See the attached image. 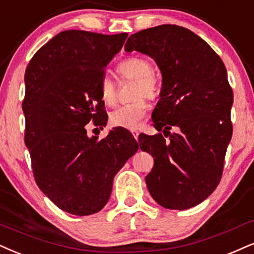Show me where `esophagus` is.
Here are the masks:
<instances>
[{
  "mask_svg": "<svg viewBox=\"0 0 254 254\" xmlns=\"http://www.w3.org/2000/svg\"><path fill=\"white\" fill-rule=\"evenodd\" d=\"M132 134H133L134 139L137 140V137H139V132H137V130H132Z\"/></svg>",
  "mask_w": 254,
  "mask_h": 254,
  "instance_id": "obj_1",
  "label": "esophagus"
}]
</instances>
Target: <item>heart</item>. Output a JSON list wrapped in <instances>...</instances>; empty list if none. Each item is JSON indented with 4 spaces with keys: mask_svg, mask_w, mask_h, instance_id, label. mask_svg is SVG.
I'll return each instance as SVG.
<instances>
[{
    "mask_svg": "<svg viewBox=\"0 0 254 254\" xmlns=\"http://www.w3.org/2000/svg\"><path fill=\"white\" fill-rule=\"evenodd\" d=\"M117 71L125 79L136 81L135 96L146 95L147 98L154 99L159 94V83L155 75L152 73V64L143 58L125 59L118 64ZM100 95L102 101L108 106L117 102V86L114 81L108 76H103L100 81ZM148 105L145 98H139L133 102L125 103L111 113L109 121L113 126L122 127L125 129H136L145 119Z\"/></svg>",
    "mask_w": 254,
    "mask_h": 254,
    "instance_id": "heart-1",
    "label": "heart"
}]
</instances>
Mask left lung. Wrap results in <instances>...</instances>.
<instances>
[{
    "label": "left lung",
    "mask_w": 254,
    "mask_h": 254,
    "mask_svg": "<svg viewBox=\"0 0 254 254\" xmlns=\"http://www.w3.org/2000/svg\"><path fill=\"white\" fill-rule=\"evenodd\" d=\"M125 51L149 55L162 74L152 120L165 136H139L140 148L154 158L149 193L165 208L193 207L220 183L232 137L233 92L224 62L201 37L175 24L137 31Z\"/></svg>",
    "instance_id": "1"
}]
</instances>
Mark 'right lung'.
Listing matches in <instances>:
<instances>
[{
  "label": "right lung",
  "instance_id": "right-lung-1",
  "mask_svg": "<svg viewBox=\"0 0 254 254\" xmlns=\"http://www.w3.org/2000/svg\"><path fill=\"white\" fill-rule=\"evenodd\" d=\"M128 34L64 30L42 46L24 74V142L40 190L64 212L101 211L113 179L139 148L128 130L113 128L101 140L86 125L106 126L100 81Z\"/></svg>",
  "mask_w": 254,
  "mask_h": 254
}]
</instances>
